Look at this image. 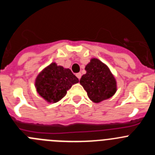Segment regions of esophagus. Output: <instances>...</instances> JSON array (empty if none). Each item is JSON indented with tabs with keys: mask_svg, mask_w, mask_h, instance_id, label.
Instances as JSON below:
<instances>
[{
	"mask_svg": "<svg viewBox=\"0 0 155 155\" xmlns=\"http://www.w3.org/2000/svg\"><path fill=\"white\" fill-rule=\"evenodd\" d=\"M76 76H77V78H78L79 80H80L81 78V73H78L76 74Z\"/></svg>",
	"mask_w": 155,
	"mask_h": 155,
	"instance_id": "34e87169",
	"label": "esophagus"
}]
</instances>
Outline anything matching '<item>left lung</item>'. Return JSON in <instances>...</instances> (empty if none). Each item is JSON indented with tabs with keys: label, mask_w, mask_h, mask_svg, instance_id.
Wrapping results in <instances>:
<instances>
[{
	"label": "left lung",
	"mask_w": 155,
	"mask_h": 155,
	"mask_svg": "<svg viewBox=\"0 0 155 155\" xmlns=\"http://www.w3.org/2000/svg\"><path fill=\"white\" fill-rule=\"evenodd\" d=\"M86 74L80 83L94 102H102L112 97L116 91V79L107 66L98 59H92L85 67Z\"/></svg>",
	"instance_id": "left-lung-1"
}]
</instances>
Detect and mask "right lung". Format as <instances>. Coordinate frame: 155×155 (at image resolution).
Instances as JSON below:
<instances>
[{
  "label": "right lung",
  "instance_id": "1",
  "mask_svg": "<svg viewBox=\"0 0 155 155\" xmlns=\"http://www.w3.org/2000/svg\"><path fill=\"white\" fill-rule=\"evenodd\" d=\"M78 81L71 70L52 63L38 75L35 87L38 93L47 102H57L65 96L71 86Z\"/></svg>",
  "mask_w": 155,
  "mask_h": 155
}]
</instances>
